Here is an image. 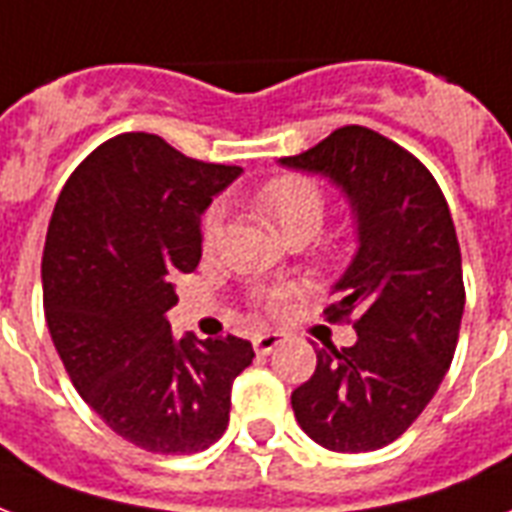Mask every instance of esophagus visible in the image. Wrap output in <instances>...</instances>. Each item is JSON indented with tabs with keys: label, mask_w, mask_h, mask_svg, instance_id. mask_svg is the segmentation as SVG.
<instances>
[{
	"label": "esophagus",
	"mask_w": 512,
	"mask_h": 512,
	"mask_svg": "<svg viewBox=\"0 0 512 512\" xmlns=\"http://www.w3.org/2000/svg\"><path fill=\"white\" fill-rule=\"evenodd\" d=\"M282 343V333H257L252 335V346H255L257 354H268L276 346Z\"/></svg>",
	"instance_id": "1"
}]
</instances>
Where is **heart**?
Instances as JSON below:
<instances>
[{"mask_svg": "<svg viewBox=\"0 0 512 512\" xmlns=\"http://www.w3.org/2000/svg\"><path fill=\"white\" fill-rule=\"evenodd\" d=\"M252 206L271 222L273 228L282 233L287 241L311 239L327 212V193L317 179L298 171L276 174L265 179L252 195ZM222 233V209L209 206L201 217V247L212 249L220 241ZM279 295H263V300L271 306Z\"/></svg>", "mask_w": 512, "mask_h": 512, "instance_id": "obj_1", "label": "heart"}]
</instances>
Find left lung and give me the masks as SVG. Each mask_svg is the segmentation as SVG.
<instances>
[{"instance_id":"obj_1","label":"left lung","mask_w":512,"mask_h":512,"mask_svg":"<svg viewBox=\"0 0 512 512\" xmlns=\"http://www.w3.org/2000/svg\"><path fill=\"white\" fill-rule=\"evenodd\" d=\"M282 166L341 185L360 230L325 308L327 322H354L357 343L314 349L317 370L292 392V411L319 446L376 451L419 419L454 360L464 282L446 195L416 155L365 126L335 128Z\"/></svg>"}]
</instances>
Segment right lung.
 <instances>
[{
    "label": "right lung",
    "instance_id": "obj_1",
    "mask_svg": "<svg viewBox=\"0 0 512 512\" xmlns=\"http://www.w3.org/2000/svg\"><path fill=\"white\" fill-rule=\"evenodd\" d=\"M239 166L187 158L155 134L107 139L66 179L42 252V306L74 389L150 454L222 438L230 386L252 365L236 335L177 341L174 276L201 260V212Z\"/></svg>",
    "mask_w": 512,
    "mask_h": 512
}]
</instances>
